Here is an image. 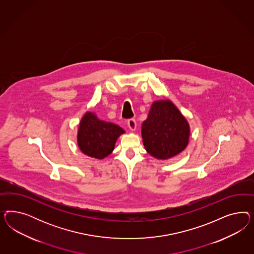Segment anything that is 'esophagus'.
Instances as JSON below:
<instances>
[{"instance_id": "obj_1", "label": "esophagus", "mask_w": 254, "mask_h": 254, "mask_svg": "<svg viewBox=\"0 0 254 254\" xmlns=\"http://www.w3.org/2000/svg\"><path fill=\"white\" fill-rule=\"evenodd\" d=\"M127 127H128V128L130 129L131 131L136 130V128H137V123H136V120L135 119H129L128 121H127Z\"/></svg>"}]
</instances>
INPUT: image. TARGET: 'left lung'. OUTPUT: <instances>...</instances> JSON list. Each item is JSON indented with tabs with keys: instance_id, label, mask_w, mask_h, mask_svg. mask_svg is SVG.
I'll use <instances>...</instances> for the list:
<instances>
[{
	"instance_id": "obj_1",
	"label": "left lung",
	"mask_w": 254,
	"mask_h": 254,
	"mask_svg": "<svg viewBox=\"0 0 254 254\" xmlns=\"http://www.w3.org/2000/svg\"><path fill=\"white\" fill-rule=\"evenodd\" d=\"M143 145L157 159H169L185 150L190 127L185 116L169 100L154 101L141 126Z\"/></svg>"
}]
</instances>
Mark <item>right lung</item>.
Listing matches in <instances>:
<instances>
[{
	"label": "right lung",
	"mask_w": 254,
	"mask_h": 254,
	"mask_svg": "<svg viewBox=\"0 0 254 254\" xmlns=\"http://www.w3.org/2000/svg\"><path fill=\"white\" fill-rule=\"evenodd\" d=\"M123 133L119 126L100 120L95 114L87 112L79 125L77 143L84 154L102 159L113 152L116 139Z\"/></svg>",
	"instance_id": "obj_1"
}]
</instances>
